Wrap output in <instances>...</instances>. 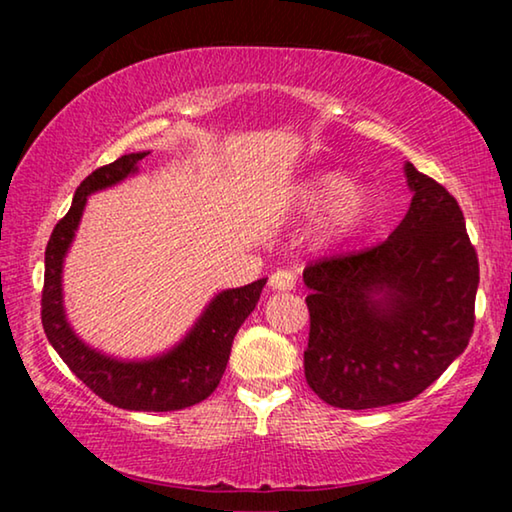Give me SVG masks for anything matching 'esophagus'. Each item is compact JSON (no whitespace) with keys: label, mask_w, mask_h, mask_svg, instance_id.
Returning a JSON list of instances; mask_svg holds the SVG:
<instances>
[{"label":"esophagus","mask_w":512,"mask_h":512,"mask_svg":"<svg viewBox=\"0 0 512 512\" xmlns=\"http://www.w3.org/2000/svg\"><path fill=\"white\" fill-rule=\"evenodd\" d=\"M268 284H271V289H275V291H291L293 287H296V273L289 271V268H280V271H275L271 275Z\"/></svg>","instance_id":"34e87169"}]
</instances>
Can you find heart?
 <instances>
[{
	"instance_id": "heart-1",
	"label": "heart",
	"mask_w": 512,
	"mask_h": 512,
	"mask_svg": "<svg viewBox=\"0 0 512 512\" xmlns=\"http://www.w3.org/2000/svg\"><path fill=\"white\" fill-rule=\"evenodd\" d=\"M293 210L300 216H319L316 239L325 246H336L352 239L366 228L375 214V196L368 189L354 187V180L343 171H316L293 192Z\"/></svg>"
}]
</instances>
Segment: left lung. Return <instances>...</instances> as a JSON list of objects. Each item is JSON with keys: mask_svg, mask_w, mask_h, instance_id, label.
<instances>
[{"mask_svg": "<svg viewBox=\"0 0 512 512\" xmlns=\"http://www.w3.org/2000/svg\"><path fill=\"white\" fill-rule=\"evenodd\" d=\"M411 207L361 253L311 262L305 377L339 409L418 397L470 343L479 259L456 198L411 162Z\"/></svg>", "mask_w": 512, "mask_h": 512, "instance_id": "obj_1", "label": "left lung"}]
</instances>
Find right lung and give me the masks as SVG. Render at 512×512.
I'll list each match as a JSON object with an SVG mask.
<instances>
[{
	"label": "right lung",
	"mask_w": 512,
	"mask_h": 512,
	"mask_svg": "<svg viewBox=\"0 0 512 512\" xmlns=\"http://www.w3.org/2000/svg\"><path fill=\"white\" fill-rule=\"evenodd\" d=\"M146 155V151L121 155L92 171L76 189L72 207L56 223L45 250L42 327L67 368L101 400L128 411H178L203 402L219 386L237 329L255 309L266 277L246 287L216 293L185 339L160 357L121 361L90 348L74 334L63 307V262L85 203L90 194L137 173V164Z\"/></svg>",
	"instance_id": "add662e5"
}]
</instances>
